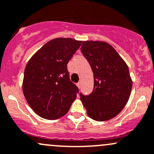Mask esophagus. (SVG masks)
Segmentation results:
<instances>
[{"mask_svg":"<svg viewBox=\"0 0 154 154\" xmlns=\"http://www.w3.org/2000/svg\"><path fill=\"white\" fill-rule=\"evenodd\" d=\"M77 87H78L79 88H81V82H79L77 84Z\"/></svg>","mask_w":154,"mask_h":154,"instance_id":"obj_1","label":"esophagus"}]
</instances>
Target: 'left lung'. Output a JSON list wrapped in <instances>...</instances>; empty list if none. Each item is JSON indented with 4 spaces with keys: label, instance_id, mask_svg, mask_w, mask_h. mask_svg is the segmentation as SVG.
Here are the masks:
<instances>
[{
    "label": "left lung",
    "instance_id": "1",
    "mask_svg": "<svg viewBox=\"0 0 154 154\" xmlns=\"http://www.w3.org/2000/svg\"><path fill=\"white\" fill-rule=\"evenodd\" d=\"M81 51L94 73V89L80 94L87 114L94 120L106 121L120 113L130 97L132 80L127 64L116 51L103 41H83Z\"/></svg>",
    "mask_w": 154,
    "mask_h": 154
}]
</instances>
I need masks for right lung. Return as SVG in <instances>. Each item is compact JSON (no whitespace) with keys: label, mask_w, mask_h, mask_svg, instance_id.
<instances>
[{"label":"right lung","mask_w":154,"mask_h":154,"mask_svg":"<svg viewBox=\"0 0 154 154\" xmlns=\"http://www.w3.org/2000/svg\"><path fill=\"white\" fill-rule=\"evenodd\" d=\"M81 43L72 38L53 39L27 63L23 91L40 117L56 119L64 116L77 97L79 89L69 79L67 64Z\"/></svg>","instance_id":"add662e5"}]
</instances>
